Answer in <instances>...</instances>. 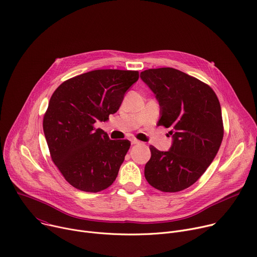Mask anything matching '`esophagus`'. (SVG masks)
<instances>
[{"label":"esophagus","instance_id":"esophagus-1","mask_svg":"<svg viewBox=\"0 0 257 257\" xmlns=\"http://www.w3.org/2000/svg\"><path fill=\"white\" fill-rule=\"evenodd\" d=\"M131 144H132V145H137V144H139V142L137 141V139L132 138V139H131Z\"/></svg>","mask_w":257,"mask_h":257}]
</instances>
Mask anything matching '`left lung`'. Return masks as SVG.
Segmentation results:
<instances>
[{"label": "left lung", "instance_id": "left-lung-1", "mask_svg": "<svg viewBox=\"0 0 257 257\" xmlns=\"http://www.w3.org/2000/svg\"><path fill=\"white\" fill-rule=\"evenodd\" d=\"M142 80L160 104L158 126L170 128L168 152L150 146L145 176L153 188L176 193L193 185L214 160L223 137L219 100L212 88L172 67L150 68Z\"/></svg>", "mask_w": 257, "mask_h": 257}]
</instances>
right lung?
<instances>
[{"instance_id": "add662e5", "label": "right lung", "mask_w": 257, "mask_h": 257, "mask_svg": "<svg viewBox=\"0 0 257 257\" xmlns=\"http://www.w3.org/2000/svg\"><path fill=\"white\" fill-rule=\"evenodd\" d=\"M137 71L96 69L63 82L52 94L43 119L50 156L65 180L88 193L115 180L130 142L111 141L100 128L121 106Z\"/></svg>"}]
</instances>
